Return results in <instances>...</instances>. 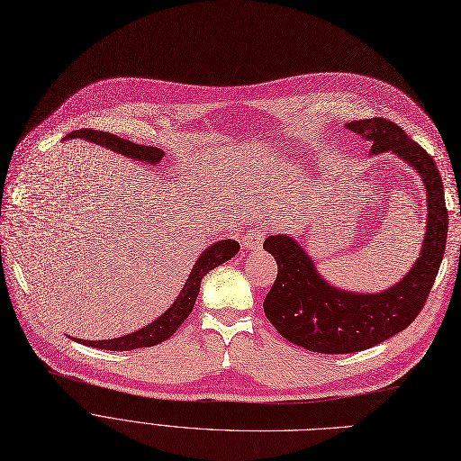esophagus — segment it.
I'll return each mask as SVG.
<instances>
[{"instance_id": "esophagus-1", "label": "esophagus", "mask_w": 461, "mask_h": 461, "mask_svg": "<svg viewBox=\"0 0 461 461\" xmlns=\"http://www.w3.org/2000/svg\"><path fill=\"white\" fill-rule=\"evenodd\" d=\"M262 242H265V232L260 229H251L242 236V246L249 251H257L262 248Z\"/></svg>"}]
</instances>
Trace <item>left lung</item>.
<instances>
[{
    "label": "left lung",
    "instance_id": "left-lung-1",
    "mask_svg": "<svg viewBox=\"0 0 461 461\" xmlns=\"http://www.w3.org/2000/svg\"><path fill=\"white\" fill-rule=\"evenodd\" d=\"M347 129L374 142L371 153L393 151L424 180L428 229L412 270L379 294H355L334 289L317 274L312 258L289 236H268L265 249L277 262V277L265 298L267 319L294 345L324 355L358 353L383 343L419 317L431 293L447 248L448 210L439 168L433 158L390 120L369 118Z\"/></svg>",
    "mask_w": 461,
    "mask_h": 461
}]
</instances>
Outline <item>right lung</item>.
I'll return each instance as SVG.
<instances>
[{
	"instance_id": "add662e5",
	"label": "right lung",
	"mask_w": 461,
	"mask_h": 461,
	"mask_svg": "<svg viewBox=\"0 0 461 461\" xmlns=\"http://www.w3.org/2000/svg\"><path fill=\"white\" fill-rule=\"evenodd\" d=\"M77 137L87 139L95 144H103V146L111 148L131 159H140V161L153 163V165L161 161L165 156L163 149H159V148L135 144L131 140L120 139L113 133H104V131L78 129V131H73V133H69V137H65V139H77ZM238 251H240V246H238V242H234V240H225V242H219V244H213L212 248H208L199 257V260H196V265H194L193 272L189 274V279L184 285V289H182L180 296L176 298V302L170 305V308L165 312V315H161L151 324L144 326L142 330H137V332L123 336V338L108 339V341H87V339H78V341L84 345L106 348V350H133V348H140V347H153V345L168 339L174 332L178 330L180 324L189 317L193 305H194V300H196V296H199V291H201V279L215 267L223 265V262L232 258Z\"/></svg>"
}]
</instances>
